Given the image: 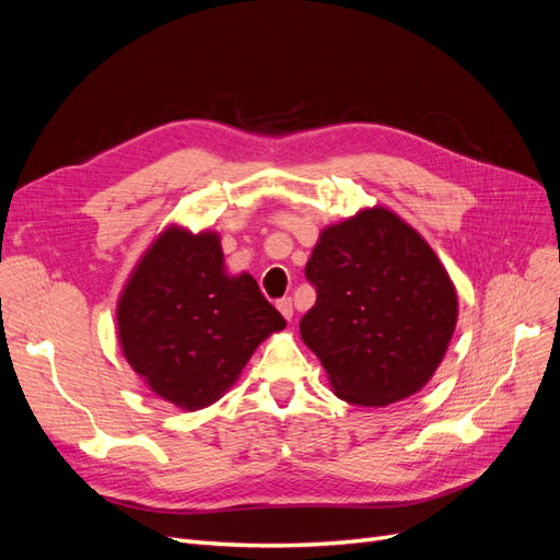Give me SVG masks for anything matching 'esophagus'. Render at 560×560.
Wrapping results in <instances>:
<instances>
[{
  "mask_svg": "<svg viewBox=\"0 0 560 560\" xmlns=\"http://www.w3.org/2000/svg\"><path fill=\"white\" fill-rule=\"evenodd\" d=\"M278 311L282 313V317H284L287 322H292V317H294V306H292V299H280V301H278Z\"/></svg>",
  "mask_w": 560,
  "mask_h": 560,
  "instance_id": "obj_1",
  "label": "esophagus"
}]
</instances>
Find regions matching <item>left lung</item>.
<instances>
[{
    "label": "left lung",
    "mask_w": 560,
    "mask_h": 560,
    "mask_svg": "<svg viewBox=\"0 0 560 560\" xmlns=\"http://www.w3.org/2000/svg\"><path fill=\"white\" fill-rule=\"evenodd\" d=\"M306 278L317 299L299 331L336 397L387 406L428 385L455 331L457 292L413 226L364 208L319 233Z\"/></svg>",
    "instance_id": "left-lung-1"
}]
</instances>
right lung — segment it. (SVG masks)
<instances>
[{
	"label": "right lung",
	"instance_id": "right-lung-1",
	"mask_svg": "<svg viewBox=\"0 0 560 560\" xmlns=\"http://www.w3.org/2000/svg\"><path fill=\"white\" fill-rule=\"evenodd\" d=\"M284 325L257 280L226 273L219 233L177 224L147 247L116 303L124 358L182 411L224 397L252 352Z\"/></svg>",
	"mask_w": 560,
	"mask_h": 560
}]
</instances>
